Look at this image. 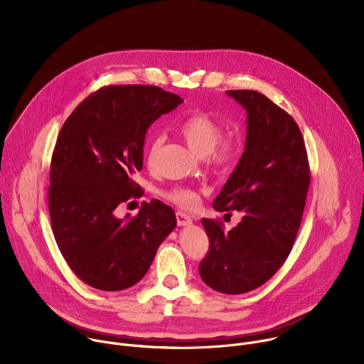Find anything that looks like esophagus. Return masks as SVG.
Instances as JSON below:
<instances>
[{"mask_svg":"<svg viewBox=\"0 0 364 364\" xmlns=\"http://www.w3.org/2000/svg\"><path fill=\"white\" fill-rule=\"evenodd\" d=\"M176 216H177V225L178 226H188V225H191V218L188 215L177 212Z\"/></svg>","mask_w":364,"mask_h":364,"instance_id":"1","label":"esophagus"}]
</instances>
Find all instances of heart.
<instances>
[{"instance_id": "1", "label": "heart", "mask_w": 364, "mask_h": 364, "mask_svg": "<svg viewBox=\"0 0 364 364\" xmlns=\"http://www.w3.org/2000/svg\"><path fill=\"white\" fill-rule=\"evenodd\" d=\"M178 131L188 146L198 155H205L207 163L215 168H228L239 157L242 148L239 135L236 132L220 134L222 124L210 114L197 112L187 117L178 125ZM161 144L163 139L157 135L152 136L146 146V164L149 168H154L157 163ZM163 194L184 209H193L198 203L197 193L186 187H174Z\"/></svg>"}]
</instances>
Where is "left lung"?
Instances as JSON below:
<instances>
[{
  "label": "left lung",
  "instance_id": "1",
  "mask_svg": "<svg viewBox=\"0 0 364 364\" xmlns=\"http://www.w3.org/2000/svg\"><path fill=\"white\" fill-rule=\"evenodd\" d=\"M247 112L246 145L239 164L213 201L218 212L243 213L225 232L201 219L209 252L200 277L212 289L237 295L256 289L284 265L294 246L311 181L302 134L294 118L256 90H228Z\"/></svg>",
  "mask_w": 364,
  "mask_h": 364
}]
</instances>
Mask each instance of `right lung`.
I'll return each instance as SVG.
<instances>
[{"instance_id":"1","label":"right lung","mask_w":364,"mask_h":364,"mask_svg":"<svg viewBox=\"0 0 364 364\" xmlns=\"http://www.w3.org/2000/svg\"><path fill=\"white\" fill-rule=\"evenodd\" d=\"M181 102L157 86H103L59 132L50 164L51 229L70 269L96 289L121 291L141 281L177 225L160 200L144 201L134 218L118 219L115 209L142 196L132 176L142 170L146 129Z\"/></svg>"}]
</instances>
